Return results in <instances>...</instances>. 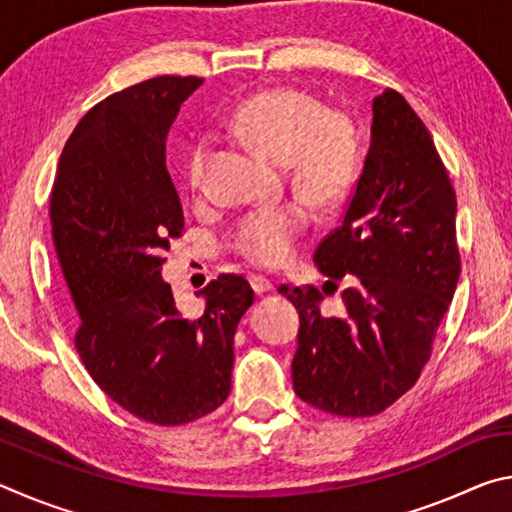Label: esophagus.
I'll return each mask as SVG.
<instances>
[{
	"mask_svg": "<svg viewBox=\"0 0 512 512\" xmlns=\"http://www.w3.org/2000/svg\"><path fill=\"white\" fill-rule=\"evenodd\" d=\"M250 287H253L255 293H268L273 289V284L264 275H250Z\"/></svg>",
	"mask_w": 512,
	"mask_h": 512,
	"instance_id": "obj_1",
	"label": "esophagus"
}]
</instances>
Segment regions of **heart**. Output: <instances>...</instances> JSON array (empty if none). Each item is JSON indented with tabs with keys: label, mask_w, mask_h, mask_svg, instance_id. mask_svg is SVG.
I'll return each mask as SVG.
<instances>
[{
	"label": "heart",
	"mask_w": 512,
	"mask_h": 512,
	"mask_svg": "<svg viewBox=\"0 0 512 512\" xmlns=\"http://www.w3.org/2000/svg\"><path fill=\"white\" fill-rule=\"evenodd\" d=\"M228 128L275 160H289L293 187L316 210H329L348 194L359 167V140L352 121L327 110L300 88H268L248 97L228 117ZM210 146L194 144L187 155L192 189L203 187ZM307 228L298 205L262 207L246 214L232 232V246L259 266H277L291 255Z\"/></svg>",
	"instance_id": "obj_1"
}]
</instances>
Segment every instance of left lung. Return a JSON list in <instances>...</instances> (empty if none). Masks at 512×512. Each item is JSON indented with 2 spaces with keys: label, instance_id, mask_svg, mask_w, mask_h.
I'll list each match as a JSON object with an SVG mask.
<instances>
[{
  "label": "left lung",
  "instance_id": "8db88e82",
  "mask_svg": "<svg viewBox=\"0 0 512 512\" xmlns=\"http://www.w3.org/2000/svg\"><path fill=\"white\" fill-rule=\"evenodd\" d=\"M314 262L329 277L325 291L346 277V309L320 315L311 284L277 289L300 314L293 391L339 418L377 415L420 379L461 275L452 180L400 92L372 101L363 171Z\"/></svg>",
  "mask_w": 512,
  "mask_h": 512
}]
</instances>
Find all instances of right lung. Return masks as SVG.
<instances>
[{
  "mask_svg": "<svg viewBox=\"0 0 512 512\" xmlns=\"http://www.w3.org/2000/svg\"><path fill=\"white\" fill-rule=\"evenodd\" d=\"M203 81L155 76L99 101L60 155L49 198L51 239L76 311L74 345L97 386L135 418L194 422L228 400L235 332L255 293L223 273L185 318L162 282L185 214L167 169L180 103Z\"/></svg>",
  "mask_w": 512,
  "mask_h": 512,
  "instance_id": "obj_1",
  "label": "right lung"
}]
</instances>
